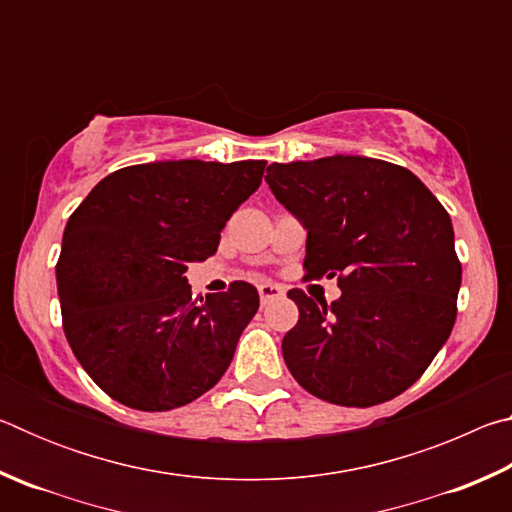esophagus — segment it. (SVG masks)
<instances>
[{
  "label": "esophagus",
  "instance_id": "34e87169",
  "mask_svg": "<svg viewBox=\"0 0 512 512\" xmlns=\"http://www.w3.org/2000/svg\"><path fill=\"white\" fill-rule=\"evenodd\" d=\"M257 291H259V298H262V302L284 296V289L280 287V284H273V282H262L257 287Z\"/></svg>",
  "mask_w": 512,
  "mask_h": 512
}]
</instances>
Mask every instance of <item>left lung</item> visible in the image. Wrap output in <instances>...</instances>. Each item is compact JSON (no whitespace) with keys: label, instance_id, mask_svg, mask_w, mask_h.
<instances>
[{"label":"left lung","instance_id":"1","mask_svg":"<svg viewBox=\"0 0 512 512\" xmlns=\"http://www.w3.org/2000/svg\"><path fill=\"white\" fill-rule=\"evenodd\" d=\"M266 183L305 223L309 280L336 277L343 291L332 305L289 291L300 311L282 341L291 375L332 404L393 400L456 320L463 268L447 210L409 169L361 155L273 162Z\"/></svg>","mask_w":512,"mask_h":512}]
</instances>
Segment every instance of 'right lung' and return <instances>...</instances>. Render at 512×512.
I'll return each instance as SVG.
<instances>
[{"label":"right lung","instance_id":"add662e5","mask_svg":"<svg viewBox=\"0 0 512 512\" xmlns=\"http://www.w3.org/2000/svg\"><path fill=\"white\" fill-rule=\"evenodd\" d=\"M264 160H167L110 173L69 216L56 282L69 348L112 400L137 411L194 402L228 370L259 309L248 282L192 298L183 275L216 253Z\"/></svg>","mask_w":512,"mask_h":512}]
</instances>
